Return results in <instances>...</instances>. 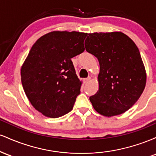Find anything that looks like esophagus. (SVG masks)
Returning a JSON list of instances; mask_svg holds the SVG:
<instances>
[{"instance_id":"esophagus-1","label":"esophagus","mask_w":156,"mask_h":156,"mask_svg":"<svg viewBox=\"0 0 156 156\" xmlns=\"http://www.w3.org/2000/svg\"><path fill=\"white\" fill-rule=\"evenodd\" d=\"M91 80V78L90 77H88V78H84L83 79V82H84V83H88V82L89 81V80Z\"/></svg>"}]
</instances>
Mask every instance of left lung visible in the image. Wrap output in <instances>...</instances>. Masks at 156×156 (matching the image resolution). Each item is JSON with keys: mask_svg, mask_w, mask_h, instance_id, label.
<instances>
[{"mask_svg": "<svg viewBox=\"0 0 156 156\" xmlns=\"http://www.w3.org/2000/svg\"><path fill=\"white\" fill-rule=\"evenodd\" d=\"M86 51L100 64L99 89L89 98L96 112L105 117L128 111L146 84L145 68L133 41L122 32L89 34Z\"/></svg>", "mask_w": 156, "mask_h": 156, "instance_id": "left-lung-1", "label": "left lung"}]
</instances>
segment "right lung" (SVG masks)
I'll list each match as a JSON object with an SVG mask.
<instances>
[{"mask_svg": "<svg viewBox=\"0 0 156 156\" xmlns=\"http://www.w3.org/2000/svg\"><path fill=\"white\" fill-rule=\"evenodd\" d=\"M87 33L53 31L32 46L22 68L21 81L27 98L46 117L58 118L71 112L80 93L71 58L84 51Z\"/></svg>", "mask_w": 156, "mask_h": 156, "instance_id": "right-lung-1", "label": "right lung"}]
</instances>
